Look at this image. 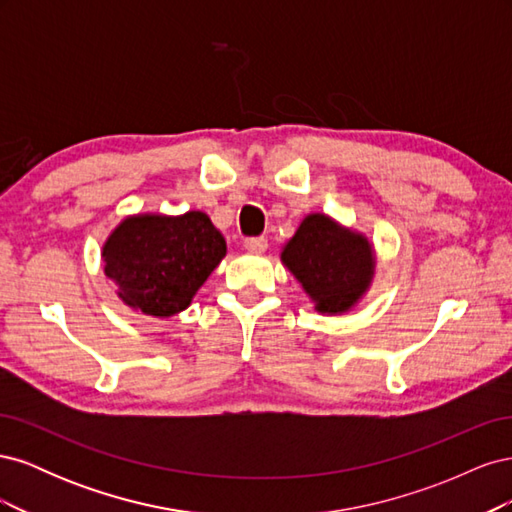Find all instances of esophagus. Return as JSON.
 I'll use <instances>...</instances> for the list:
<instances>
[{
    "mask_svg": "<svg viewBox=\"0 0 512 512\" xmlns=\"http://www.w3.org/2000/svg\"><path fill=\"white\" fill-rule=\"evenodd\" d=\"M243 247L252 254H265L267 247H269V241L265 237H252V239L243 241Z\"/></svg>",
    "mask_w": 512,
    "mask_h": 512,
    "instance_id": "1",
    "label": "esophagus"
}]
</instances>
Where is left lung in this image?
I'll use <instances>...</instances> for the list:
<instances>
[{
	"label": "left lung",
	"mask_w": 512,
	"mask_h": 512,
	"mask_svg": "<svg viewBox=\"0 0 512 512\" xmlns=\"http://www.w3.org/2000/svg\"><path fill=\"white\" fill-rule=\"evenodd\" d=\"M280 258L324 316H342L359 305L374 282L378 262L365 232L339 224L327 213L305 215Z\"/></svg>",
	"instance_id": "left-lung-1"
}]
</instances>
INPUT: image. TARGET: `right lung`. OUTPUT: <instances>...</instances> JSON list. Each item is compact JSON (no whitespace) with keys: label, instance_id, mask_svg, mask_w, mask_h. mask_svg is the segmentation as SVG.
<instances>
[{"label":"right lung","instance_id":"1","mask_svg":"<svg viewBox=\"0 0 512 512\" xmlns=\"http://www.w3.org/2000/svg\"><path fill=\"white\" fill-rule=\"evenodd\" d=\"M226 256V241L203 211L134 213L102 245L104 275L138 314L170 318L188 309Z\"/></svg>","mask_w":512,"mask_h":512}]
</instances>
